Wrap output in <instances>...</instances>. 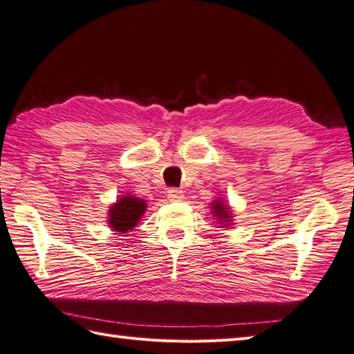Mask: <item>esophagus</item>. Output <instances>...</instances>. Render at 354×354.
<instances>
[{
    "label": "esophagus",
    "instance_id": "obj_1",
    "mask_svg": "<svg viewBox=\"0 0 354 354\" xmlns=\"http://www.w3.org/2000/svg\"><path fill=\"white\" fill-rule=\"evenodd\" d=\"M167 196H169V199L170 201H183V198H184V192L183 190H179V189H170L169 192H167Z\"/></svg>",
    "mask_w": 354,
    "mask_h": 354
}]
</instances>
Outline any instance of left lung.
Masks as SVG:
<instances>
[{"instance_id": "1", "label": "left lung", "mask_w": 354, "mask_h": 354, "mask_svg": "<svg viewBox=\"0 0 354 354\" xmlns=\"http://www.w3.org/2000/svg\"><path fill=\"white\" fill-rule=\"evenodd\" d=\"M213 207V214H214V217H217V221H219V223H222V227L221 228H225V227H230L231 225V212H230V208H228V205H225L223 202H222V199H217V201H214L213 204H212Z\"/></svg>"}]
</instances>
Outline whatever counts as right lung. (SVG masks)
<instances>
[{"mask_svg": "<svg viewBox=\"0 0 354 354\" xmlns=\"http://www.w3.org/2000/svg\"><path fill=\"white\" fill-rule=\"evenodd\" d=\"M146 201L135 198L132 194L120 198L114 205L109 208L108 223L109 228L120 232H129L138 223L141 216L146 212Z\"/></svg>", "mask_w": 354, "mask_h": 354, "instance_id": "add662e5", "label": "right lung"}]
</instances>
